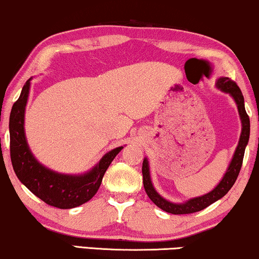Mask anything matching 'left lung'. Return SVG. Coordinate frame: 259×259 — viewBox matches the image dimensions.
<instances>
[{"label": "left lung", "instance_id": "1", "mask_svg": "<svg viewBox=\"0 0 259 259\" xmlns=\"http://www.w3.org/2000/svg\"><path fill=\"white\" fill-rule=\"evenodd\" d=\"M217 87L221 88L225 93L231 94V97L235 99L237 107H238V112L242 119V134H240V139L238 143V146L236 148L235 155H233L231 164H230L228 171H226L224 178L222 179V182L218 184L217 187L211 192L204 196L193 198L189 201L184 204H173L171 201L164 199V198L159 196L157 191L154 190L153 185H152L151 178H150V168H148V161L147 159H144L143 161V183L145 191H146L147 196L150 197V199L157 205L158 207H160L161 210H164L168 213L172 214H187V213H193V212H198L204 210L205 207L210 206L211 204H213L214 201L221 199L229 192L230 189L233 186V184L237 180V177L239 175L240 168H242L243 164V158H244V152H245V147L249 141L250 137V119L249 115L244 107V97L242 94L240 88L237 86L235 81H232L229 77H222L218 80Z\"/></svg>", "mask_w": 259, "mask_h": 259}]
</instances>
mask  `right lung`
<instances>
[{"instance_id": "obj_1", "label": "right lung", "mask_w": 259, "mask_h": 259, "mask_svg": "<svg viewBox=\"0 0 259 259\" xmlns=\"http://www.w3.org/2000/svg\"><path fill=\"white\" fill-rule=\"evenodd\" d=\"M30 79L13 105L9 118L10 159L20 182L46 204L58 208H73L93 198L101 185L106 169L122 146L105 154L99 164L83 176L60 175L38 164L28 147L24 136V108L29 94Z\"/></svg>"}]
</instances>
